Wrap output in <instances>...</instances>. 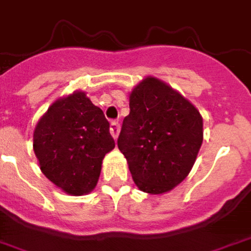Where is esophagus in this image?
<instances>
[{
    "label": "esophagus",
    "mask_w": 251,
    "mask_h": 251,
    "mask_svg": "<svg viewBox=\"0 0 251 251\" xmlns=\"http://www.w3.org/2000/svg\"><path fill=\"white\" fill-rule=\"evenodd\" d=\"M110 132H111L112 137L117 139L119 134V122L118 121H111V125H110Z\"/></svg>",
    "instance_id": "34e87169"
}]
</instances>
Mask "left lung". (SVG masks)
Segmentation results:
<instances>
[{"instance_id": "left-lung-1", "label": "left lung", "mask_w": 251, "mask_h": 251, "mask_svg": "<svg viewBox=\"0 0 251 251\" xmlns=\"http://www.w3.org/2000/svg\"><path fill=\"white\" fill-rule=\"evenodd\" d=\"M118 148L134 183L148 194H163L180 184L194 166L203 141L197 108L166 83L146 78L130 95Z\"/></svg>"}]
</instances>
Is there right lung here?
<instances>
[{"instance_id": "1", "label": "right lung", "mask_w": 251, "mask_h": 251, "mask_svg": "<svg viewBox=\"0 0 251 251\" xmlns=\"http://www.w3.org/2000/svg\"><path fill=\"white\" fill-rule=\"evenodd\" d=\"M114 147L110 122L83 92L52 104L34 132L42 173L71 195L96 187L104 155Z\"/></svg>"}]
</instances>
